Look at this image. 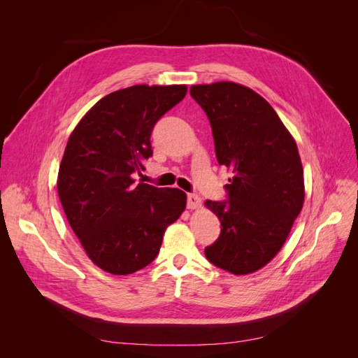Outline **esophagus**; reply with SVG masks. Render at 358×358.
Returning a JSON list of instances; mask_svg holds the SVG:
<instances>
[{
	"mask_svg": "<svg viewBox=\"0 0 358 358\" xmlns=\"http://www.w3.org/2000/svg\"><path fill=\"white\" fill-rule=\"evenodd\" d=\"M201 206V199L197 194H189L187 196V208L189 209H199Z\"/></svg>",
	"mask_w": 358,
	"mask_h": 358,
	"instance_id": "34e87169",
	"label": "esophagus"
}]
</instances>
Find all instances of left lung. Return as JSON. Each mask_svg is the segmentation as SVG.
Here are the masks:
<instances>
[{
	"mask_svg": "<svg viewBox=\"0 0 358 358\" xmlns=\"http://www.w3.org/2000/svg\"><path fill=\"white\" fill-rule=\"evenodd\" d=\"M192 97L208 116L219 165L234 177L228 200H206L220 235L206 247L213 266L236 275L254 273L277 255L305 201L297 145L259 94L235 83L193 85Z\"/></svg>",
	"mask_w": 358,
	"mask_h": 358,
	"instance_id": "1",
	"label": "left lung"
}]
</instances>
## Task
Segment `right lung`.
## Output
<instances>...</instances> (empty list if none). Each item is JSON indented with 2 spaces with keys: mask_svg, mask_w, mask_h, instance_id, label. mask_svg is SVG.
Segmentation results:
<instances>
[{
  "mask_svg": "<svg viewBox=\"0 0 358 358\" xmlns=\"http://www.w3.org/2000/svg\"><path fill=\"white\" fill-rule=\"evenodd\" d=\"M185 92V85H134L110 92L68 139L58 194L87 255L107 273L126 275L150 264L165 229L185 209L184 192L134 180L152 155L155 123Z\"/></svg>",
  "mask_w": 358,
  "mask_h": 358,
  "instance_id": "add662e5",
  "label": "right lung"
}]
</instances>
